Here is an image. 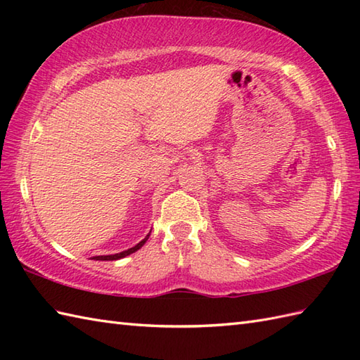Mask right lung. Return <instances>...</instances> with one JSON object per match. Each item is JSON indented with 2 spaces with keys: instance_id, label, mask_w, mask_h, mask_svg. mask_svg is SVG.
<instances>
[{
  "instance_id": "obj_1",
  "label": "right lung",
  "mask_w": 360,
  "mask_h": 360,
  "mask_svg": "<svg viewBox=\"0 0 360 360\" xmlns=\"http://www.w3.org/2000/svg\"><path fill=\"white\" fill-rule=\"evenodd\" d=\"M148 236H150V233L145 236V238L141 241V243H137L136 246H133L131 249H127V250H124V252H119V254H114V255H98V257H93V259H102V262H112V259H120V258H124V257H127V255H129V254H133V252H136V250H139L143 244H145V241L148 240Z\"/></svg>"
}]
</instances>
